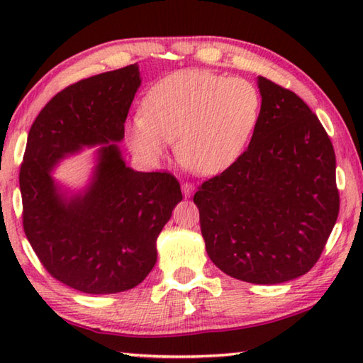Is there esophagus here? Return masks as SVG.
I'll use <instances>...</instances> for the list:
<instances>
[{
  "instance_id": "1",
  "label": "esophagus",
  "mask_w": 363,
  "mask_h": 363,
  "mask_svg": "<svg viewBox=\"0 0 363 363\" xmlns=\"http://www.w3.org/2000/svg\"><path fill=\"white\" fill-rule=\"evenodd\" d=\"M194 190H195V187L190 182L182 184V194H184V196H186V199H190V196L194 195Z\"/></svg>"
}]
</instances>
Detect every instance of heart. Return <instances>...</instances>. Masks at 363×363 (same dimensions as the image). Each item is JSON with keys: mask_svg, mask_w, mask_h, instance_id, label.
<instances>
[{"mask_svg": "<svg viewBox=\"0 0 363 363\" xmlns=\"http://www.w3.org/2000/svg\"><path fill=\"white\" fill-rule=\"evenodd\" d=\"M257 86L242 77L182 70L163 78L144 99V116L128 123L126 140L140 162L157 164L167 143L184 168L216 174L237 162L261 118Z\"/></svg>", "mask_w": 363, "mask_h": 363, "instance_id": "1", "label": "heart"}]
</instances>
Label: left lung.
I'll use <instances>...</instances> for the list:
<instances>
[{
    "instance_id": "1",
    "label": "left lung",
    "mask_w": 363,
    "mask_h": 363,
    "mask_svg": "<svg viewBox=\"0 0 363 363\" xmlns=\"http://www.w3.org/2000/svg\"><path fill=\"white\" fill-rule=\"evenodd\" d=\"M261 118L237 162L194 195L206 253L224 274L256 285L314 267L333 230L340 194L327 131L290 89L257 77Z\"/></svg>"
}]
</instances>
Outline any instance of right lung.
<instances>
[{
  "mask_svg": "<svg viewBox=\"0 0 363 363\" xmlns=\"http://www.w3.org/2000/svg\"><path fill=\"white\" fill-rule=\"evenodd\" d=\"M139 86L138 64L82 79L46 104L27 138L19 174L23 230L48 272L82 293L138 286L155 266L157 238L182 200L174 176L134 171L121 157ZM86 146L98 147L94 173L70 193L52 171Z\"/></svg>",
  "mask_w": 363,
  "mask_h": 363,
  "instance_id": "1",
  "label": "right lung"
}]
</instances>
